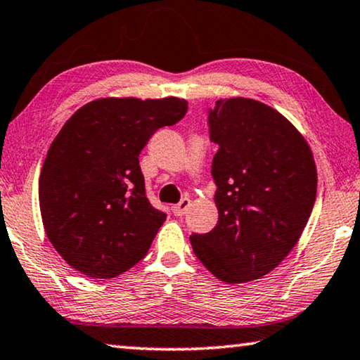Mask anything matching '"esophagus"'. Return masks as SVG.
<instances>
[{
	"label": "esophagus",
	"instance_id": "esophagus-1",
	"mask_svg": "<svg viewBox=\"0 0 360 360\" xmlns=\"http://www.w3.org/2000/svg\"><path fill=\"white\" fill-rule=\"evenodd\" d=\"M189 207H191V200L187 197H184L178 205H174V207L171 210H173L174 216H184L186 211L189 210Z\"/></svg>",
	"mask_w": 360,
	"mask_h": 360
}]
</instances>
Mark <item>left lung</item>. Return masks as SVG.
<instances>
[{
    "instance_id": "8db88e82",
    "label": "left lung",
    "mask_w": 360,
    "mask_h": 360,
    "mask_svg": "<svg viewBox=\"0 0 360 360\" xmlns=\"http://www.w3.org/2000/svg\"><path fill=\"white\" fill-rule=\"evenodd\" d=\"M218 224L192 233L193 253L227 283L264 277L292 252L309 219L317 169L306 139L255 99H219L208 110Z\"/></svg>"
}]
</instances>
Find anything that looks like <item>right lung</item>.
<instances>
[{"label":"right lung","instance_id":"right-lung-1","mask_svg":"<svg viewBox=\"0 0 360 360\" xmlns=\"http://www.w3.org/2000/svg\"><path fill=\"white\" fill-rule=\"evenodd\" d=\"M186 112L179 98H105L67 120L39 174V210L68 266L112 278L147 255L167 214L147 200L139 153Z\"/></svg>","mask_w":360,"mask_h":360}]
</instances>
